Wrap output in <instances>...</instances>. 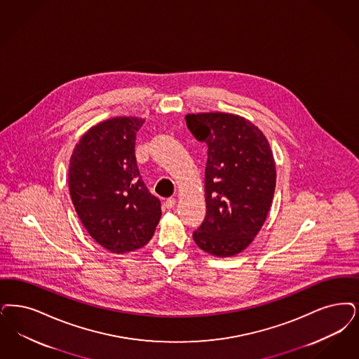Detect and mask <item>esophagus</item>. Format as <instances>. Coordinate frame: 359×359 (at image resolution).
<instances>
[{"label":"esophagus","instance_id":"1","mask_svg":"<svg viewBox=\"0 0 359 359\" xmlns=\"http://www.w3.org/2000/svg\"><path fill=\"white\" fill-rule=\"evenodd\" d=\"M175 204H176V199L175 198H170V199H167V201H165L167 208H172V207H175Z\"/></svg>","mask_w":359,"mask_h":359}]
</instances>
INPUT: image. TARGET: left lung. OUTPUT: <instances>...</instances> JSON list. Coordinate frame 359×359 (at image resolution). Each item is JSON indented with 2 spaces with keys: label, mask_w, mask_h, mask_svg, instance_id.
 I'll return each mask as SVG.
<instances>
[{
  "label": "left lung",
  "mask_w": 359,
  "mask_h": 359,
  "mask_svg": "<svg viewBox=\"0 0 359 359\" xmlns=\"http://www.w3.org/2000/svg\"><path fill=\"white\" fill-rule=\"evenodd\" d=\"M188 129L208 145L204 195L207 215L194 241L217 258L235 257L254 242L273 203L276 168L260 129L243 116H186Z\"/></svg>",
  "instance_id": "8db88e82"
}]
</instances>
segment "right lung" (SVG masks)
<instances>
[{"label": "right lung", "mask_w": 359, "mask_h": 359, "mask_svg": "<svg viewBox=\"0 0 359 359\" xmlns=\"http://www.w3.org/2000/svg\"><path fill=\"white\" fill-rule=\"evenodd\" d=\"M143 117L116 116L90 127L69 161V192L83 226L114 254L148 243L161 217L158 198L139 172L135 144Z\"/></svg>", "instance_id": "obj_1"}]
</instances>
